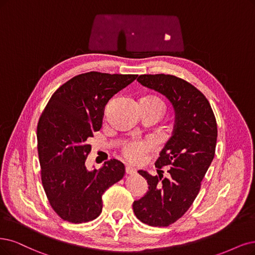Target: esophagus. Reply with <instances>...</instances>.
Listing matches in <instances>:
<instances>
[{
    "label": "esophagus",
    "instance_id": "obj_1",
    "mask_svg": "<svg viewBox=\"0 0 255 255\" xmlns=\"http://www.w3.org/2000/svg\"><path fill=\"white\" fill-rule=\"evenodd\" d=\"M125 171H126V173L127 174H130V175H132V174H135V169H133V168H131V167H126V169H125Z\"/></svg>",
    "mask_w": 255,
    "mask_h": 255
}]
</instances>
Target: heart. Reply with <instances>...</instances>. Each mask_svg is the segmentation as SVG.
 Listing matches in <instances>:
<instances>
[{
    "mask_svg": "<svg viewBox=\"0 0 255 255\" xmlns=\"http://www.w3.org/2000/svg\"><path fill=\"white\" fill-rule=\"evenodd\" d=\"M140 106H148L157 108L159 111L164 110L163 101L154 96H147L140 100ZM155 147V143L152 139H130L123 145L122 154L127 162L138 165L142 163L147 153H149Z\"/></svg>",
    "mask_w": 255,
    "mask_h": 255,
    "instance_id": "obj_1",
    "label": "heart"
}]
</instances>
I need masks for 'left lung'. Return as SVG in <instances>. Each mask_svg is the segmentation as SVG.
Wrapping results in <instances>:
<instances>
[{
	"mask_svg": "<svg viewBox=\"0 0 255 255\" xmlns=\"http://www.w3.org/2000/svg\"><path fill=\"white\" fill-rule=\"evenodd\" d=\"M137 81L171 102L175 124L171 137L155 162L157 174L138 173L149 185L147 193L133 202V212L144 224L167 227L190 208L215 153L218 125L204 94L187 81L171 74H142ZM163 167L169 177H162Z\"/></svg>",
	"mask_w": 255,
	"mask_h": 255,
	"instance_id": "8db88e82",
	"label": "left lung"
}]
</instances>
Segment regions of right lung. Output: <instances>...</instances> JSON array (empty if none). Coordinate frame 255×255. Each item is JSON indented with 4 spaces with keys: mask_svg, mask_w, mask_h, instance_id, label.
<instances>
[{
    "mask_svg": "<svg viewBox=\"0 0 255 255\" xmlns=\"http://www.w3.org/2000/svg\"><path fill=\"white\" fill-rule=\"evenodd\" d=\"M137 74L90 71L75 75L55 90L37 123V152L47 199L64 221L81 224L102 212V195L125 175V166L113 158L97 170L85 162L92 132L102 128L108 101Z\"/></svg>",
    "mask_w": 255,
    "mask_h": 255,
    "instance_id": "right-lung-1",
    "label": "right lung"
}]
</instances>
